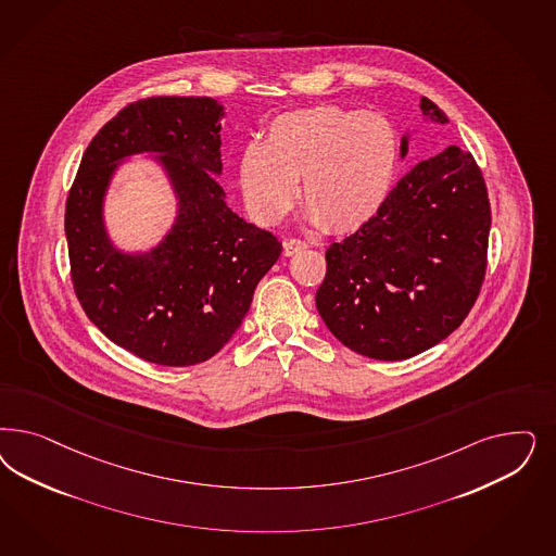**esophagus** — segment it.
<instances>
[{"instance_id":"34e87169","label":"esophagus","mask_w":556,"mask_h":556,"mask_svg":"<svg viewBox=\"0 0 556 556\" xmlns=\"http://www.w3.org/2000/svg\"><path fill=\"white\" fill-rule=\"evenodd\" d=\"M306 248H311V243H308L306 239L292 237V239H287V241H285V255L290 257V255H294V253H299V251L306 250Z\"/></svg>"}]
</instances>
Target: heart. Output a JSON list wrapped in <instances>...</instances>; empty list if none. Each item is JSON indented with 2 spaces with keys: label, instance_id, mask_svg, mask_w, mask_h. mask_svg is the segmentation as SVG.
Segmentation results:
<instances>
[{
  "label": "heart",
  "instance_id": "obj_1",
  "mask_svg": "<svg viewBox=\"0 0 556 556\" xmlns=\"http://www.w3.org/2000/svg\"><path fill=\"white\" fill-rule=\"evenodd\" d=\"M399 165L393 123L378 112L306 108L276 116L264 144L239 157V186L251 215L276 225L301 194L313 223L350 233L382 208Z\"/></svg>",
  "mask_w": 556,
  "mask_h": 556
}]
</instances>
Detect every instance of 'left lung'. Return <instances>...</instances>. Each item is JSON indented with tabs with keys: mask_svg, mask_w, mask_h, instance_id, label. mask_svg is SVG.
Masks as SVG:
<instances>
[{
	"mask_svg": "<svg viewBox=\"0 0 556 556\" xmlns=\"http://www.w3.org/2000/svg\"><path fill=\"white\" fill-rule=\"evenodd\" d=\"M433 123L448 116L428 98ZM409 135L401 139L407 155ZM491 206L475 157L456 144L396 181L356 233L331 243L317 311L356 354L407 359L446 340L475 305L486 269Z\"/></svg>",
	"mask_w": 556,
	"mask_h": 556,
	"instance_id": "left-lung-1",
	"label": "left lung"
}]
</instances>
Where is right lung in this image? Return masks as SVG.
<instances>
[{"mask_svg": "<svg viewBox=\"0 0 556 556\" xmlns=\"http://www.w3.org/2000/svg\"><path fill=\"white\" fill-rule=\"evenodd\" d=\"M223 106L213 98L157 96L123 108L88 144L65 206L75 294L108 340L162 366H194L233 338L253 290L282 243L225 202L218 179ZM157 152L179 198L163 243L113 248L103 197L117 163Z\"/></svg>", "mask_w": 556, "mask_h": 556, "instance_id": "1", "label": "right lung"}]
</instances>
